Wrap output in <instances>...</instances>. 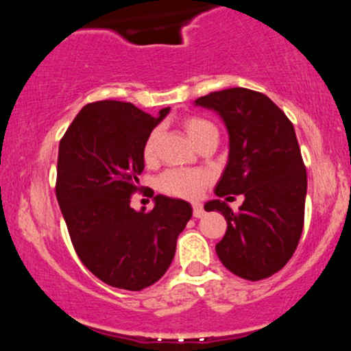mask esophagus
<instances>
[{
    "instance_id": "esophagus-1",
    "label": "esophagus",
    "mask_w": 351,
    "mask_h": 351,
    "mask_svg": "<svg viewBox=\"0 0 351 351\" xmlns=\"http://www.w3.org/2000/svg\"><path fill=\"white\" fill-rule=\"evenodd\" d=\"M204 215V208L201 203H193V216L201 217Z\"/></svg>"
}]
</instances>
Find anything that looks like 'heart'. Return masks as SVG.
<instances>
[{
  "instance_id": "b5f03b06",
  "label": "heart",
  "mask_w": 351,
  "mask_h": 351,
  "mask_svg": "<svg viewBox=\"0 0 351 351\" xmlns=\"http://www.w3.org/2000/svg\"><path fill=\"white\" fill-rule=\"evenodd\" d=\"M184 128H186L189 138L193 142L203 136L208 130L215 128V125L208 120L201 119V117H188L184 120ZM160 138V130L155 128V130L150 132V135L145 140L142 155L145 162H153L156 155V143H158ZM209 175L208 173L201 170H183V168H173V170L165 171L162 176L158 178V188L160 191L167 193L170 196H176V198H186L193 199L198 198L203 191L204 184L208 183Z\"/></svg>"
}]
</instances>
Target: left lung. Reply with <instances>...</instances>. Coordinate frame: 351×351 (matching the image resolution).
<instances>
[{
  "instance_id": "obj_1",
  "label": "left lung",
  "mask_w": 351,
  "mask_h": 351,
  "mask_svg": "<svg viewBox=\"0 0 351 351\" xmlns=\"http://www.w3.org/2000/svg\"><path fill=\"white\" fill-rule=\"evenodd\" d=\"M196 104L216 110L229 132V160L216 195L244 196L237 211L221 199L204 204L228 223L217 257L237 277L267 279L291 261L304 229L307 171L293 125L267 95L251 88L211 92Z\"/></svg>"
}]
</instances>
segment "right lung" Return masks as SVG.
Wrapping results in <instances>:
<instances>
[{
    "label": "right lung",
    "mask_w": 351,
    "mask_h": 351,
    "mask_svg": "<svg viewBox=\"0 0 351 351\" xmlns=\"http://www.w3.org/2000/svg\"><path fill=\"white\" fill-rule=\"evenodd\" d=\"M168 112L153 117L130 102L99 100L87 104L60 138L56 196L72 245L112 287L142 291L162 279L191 217L189 203L163 195L147 213L130 208L140 191L143 143Z\"/></svg>",
    "instance_id": "right-lung-1"
}]
</instances>
